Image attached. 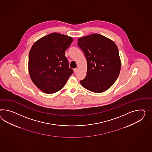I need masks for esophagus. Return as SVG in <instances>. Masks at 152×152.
Segmentation results:
<instances>
[{
	"mask_svg": "<svg viewBox=\"0 0 152 152\" xmlns=\"http://www.w3.org/2000/svg\"><path fill=\"white\" fill-rule=\"evenodd\" d=\"M77 71H78V68H74V73H76V72H77Z\"/></svg>",
	"mask_w": 152,
	"mask_h": 152,
	"instance_id": "obj_1",
	"label": "esophagus"
}]
</instances>
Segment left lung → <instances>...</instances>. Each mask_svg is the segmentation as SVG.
Instances as JSON below:
<instances>
[{"mask_svg":"<svg viewBox=\"0 0 152 152\" xmlns=\"http://www.w3.org/2000/svg\"><path fill=\"white\" fill-rule=\"evenodd\" d=\"M78 45L87 61L86 75L80 81L81 85L96 93L109 89L121 70V60L116 44L102 35L94 34L78 39Z\"/></svg>","mask_w":152,"mask_h":152,"instance_id":"1","label":"left lung"}]
</instances>
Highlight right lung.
<instances>
[{
  "label": "right lung",
  "instance_id": "obj_1",
  "mask_svg": "<svg viewBox=\"0 0 152 152\" xmlns=\"http://www.w3.org/2000/svg\"><path fill=\"white\" fill-rule=\"evenodd\" d=\"M72 37L51 33L36 41L29 52L28 72L32 82L46 94L62 89L73 73L69 68L65 51Z\"/></svg>",
  "mask_w": 152,
  "mask_h": 152
}]
</instances>
